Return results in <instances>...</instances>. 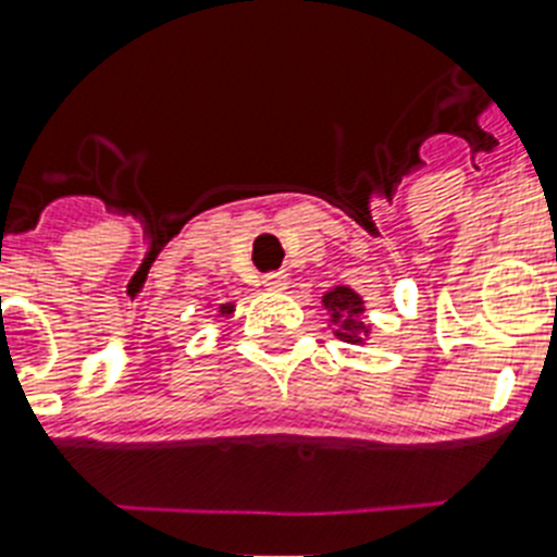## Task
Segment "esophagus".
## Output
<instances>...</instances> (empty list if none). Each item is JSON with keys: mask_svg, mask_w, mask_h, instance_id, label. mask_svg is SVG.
<instances>
[{"mask_svg": "<svg viewBox=\"0 0 557 557\" xmlns=\"http://www.w3.org/2000/svg\"><path fill=\"white\" fill-rule=\"evenodd\" d=\"M265 288H271V292H283V288L288 286V274L286 271H271V274H265Z\"/></svg>", "mask_w": 557, "mask_h": 557, "instance_id": "obj_1", "label": "esophagus"}]
</instances>
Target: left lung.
<instances>
[{
  "instance_id": "8db88e82",
  "label": "left lung",
  "mask_w": 557,
  "mask_h": 557,
  "mask_svg": "<svg viewBox=\"0 0 557 557\" xmlns=\"http://www.w3.org/2000/svg\"><path fill=\"white\" fill-rule=\"evenodd\" d=\"M325 309L332 311V320L337 323V337L346 343H360L369 334V325L363 323V300L351 288H334L323 297Z\"/></svg>"
}]
</instances>
